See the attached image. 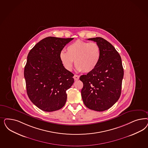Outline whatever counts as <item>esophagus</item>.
I'll list each match as a JSON object with an SVG mask.
<instances>
[{
	"instance_id": "34e87169",
	"label": "esophagus",
	"mask_w": 148,
	"mask_h": 148,
	"mask_svg": "<svg viewBox=\"0 0 148 148\" xmlns=\"http://www.w3.org/2000/svg\"><path fill=\"white\" fill-rule=\"evenodd\" d=\"M73 78L75 79V80L77 81V80H78V79H79V76H78V75H75L74 76H73Z\"/></svg>"
}]
</instances>
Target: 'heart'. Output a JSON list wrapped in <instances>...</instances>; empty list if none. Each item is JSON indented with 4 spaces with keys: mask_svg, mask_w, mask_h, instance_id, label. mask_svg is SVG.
<instances>
[{
    "mask_svg": "<svg viewBox=\"0 0 148 148\" xmlns=\"http://www.w3.org/2000/svg\"><path fill=\"white\" fill-rule=\"evenodd\" d=\"M101 56L100 47L98 44L77 40L67 47L66 52H60L59 59L67 71H71L75 60L77 71L89 73L97 66Z\"/></svg>",
    "mask_w": 148,
    "mask_h": 148,
    "instance_id": "obj_1",
    "label": "heart"
}]
</instances>
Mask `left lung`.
Here are the masks:
<instances>
[{"label":"left lung","mask_w":148,"mask_h":148,"mask_svg":"<svg viewBox=\"0 0 148 148\" xmlns=\"http://www.w3.org/2000/svg\"><path fill=\"white\" fill-rule=\"evenodd\" d=\"M88 40L98 44L101 56L95 69L79 78L83 83L82 97L87 108L102 112L119 100L124 69L120 56L111 43L100 37Z\"/></svg>","instance_id":"1"}]
</instances>
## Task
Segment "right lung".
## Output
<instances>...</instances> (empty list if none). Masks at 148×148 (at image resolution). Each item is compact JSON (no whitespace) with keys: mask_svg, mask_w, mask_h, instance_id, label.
Returning <instances> with one entry per match:
<instances>
[{"mask_svg":"<svg viewBox=\"0 0 148 148\" xmlns=\"http://www.w3.org/2000/svg\"><path fill=\"white\" fill-rule=\"evenodd\" d=\"M73 39L47 37L29 52L24 71L27 92L43 111L60 110L66 103V91L73 84L74 75L62 66L59 54Z\"/></svg>","mask_w":148,"mask_h":148,"instance_id":"right-lung-1","label":"right lung"}]
</instances>
